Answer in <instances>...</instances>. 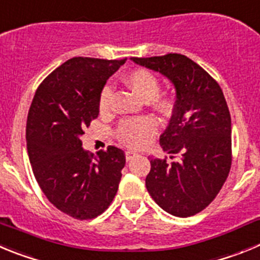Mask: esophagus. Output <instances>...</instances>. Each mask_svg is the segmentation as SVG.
Listing matches in <instances>:
<instances>
[{"mask_svg":"<svg viewBox=\"0 0 260 260\" xmlns=\"http://www.w3.org/2000/svg\"><path fill=\"white\" fill-rule=\"evenodd\" d=\"M137 155H139V154L136 153V151H125V159H127V160H132V159H135Z\"/></svg>","mask_w":260,"mask_h":260,"instance_id":"obj_1","label":"esophagus"}]
</instances>
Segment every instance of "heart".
<instances>
[{
  "instance_id": "heart-1",
  "label": "heart",
  "mask_w": 260,
  "mask_h": 260,
  "mask_svg": "<svg viewBox=\"0 0 260 260\" xmlns=\"http://www.w3.org/2000/svg\"><path fill=\"white\" fill-rule=\"evenodd\" d=\"M124 81L129 86L131 90L142 100H151L159 90L158 78L149 70H135L125 76ZM110 97H111V88L105 86L100 95V109L106 110L109 107ZM154 105L159 110L165 111L170 107V101L165 95H156L154 98ZM155 132L156 123L154 119L137 118L121 121L116 131V135L123 144L131 147H140L150 141Z\"/></svg>"
}]
</instances>
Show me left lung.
Returning a JSON list of instances; mask_svg holds the SVG:
<instances>
[{"mask_svg":"<svg viewBox=\"0 0 260 260\" xmlns=\"http://www.w3.org/2000/svg\"><path fill=\"white\" fill-rule=\"evenodd\" d=\"M174 84L176 102L159 144L170 158H151L146 189L168 214L188 217L214 201L232 163V125L223 90L197 63L182 54L131 58Z\"/></svg>","mask_w":260,"mask_h":260,"instance_id":"left-lung-1","label":"left lung"}]
</instances>
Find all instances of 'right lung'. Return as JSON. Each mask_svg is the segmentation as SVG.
Masks as SVG:
<instances>
[{"label":"right lung","instance_id":"obj_1","mask_svg":"<svg viewBox=\"0 0 260 260\" xmlns=\"http://www.w3.org/2000/svg\"><path fill=\"white\" fill-rule=\"evenodd\" d=\"M125 59L71 58L40 84L27 118L32 171L49 201L64 214L88 220L113 202L125 165L124 151L109 146L93 159L81 136L100 114L107 79Z\"/></svg>","mask_w":260,"mask_h":260}]
</instances>
